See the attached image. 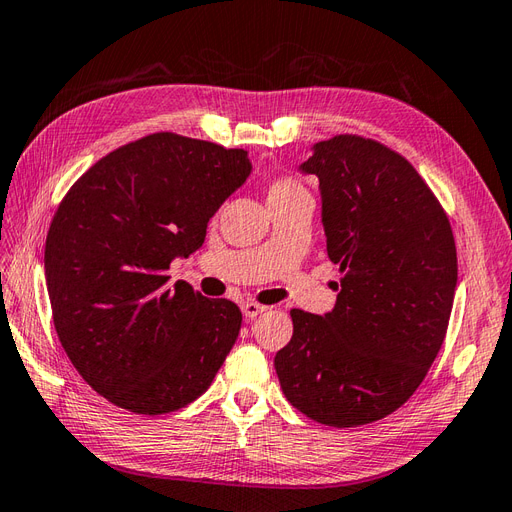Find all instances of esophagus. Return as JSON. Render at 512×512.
<instances>
[{"label":"esophagus","mask_w":512,"mask_h":512,"mask_svg":"<svg viewBox=\"0 0 512 512\" xmlns=\"http://www.w3.org/2000/svg\"><path fill=\"white\" fill-rule=\"evenodd\" d=\"M241 309H243L245 320H250V318H256V316L262 314V312H267V305H260V303H256V301H245V303L241 305Z\"/></svg>","instance_id":"34e87169"}]
</instances>
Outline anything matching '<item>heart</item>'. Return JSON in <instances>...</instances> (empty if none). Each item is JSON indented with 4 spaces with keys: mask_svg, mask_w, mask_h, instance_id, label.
Segmentation results:
<instances>
[{
    "mask_svg": "<svg viewBox=\"0 0 512 512\" xmlns=\"http://www.w3.org/2000/svg\"><path fill=\"white\" fill-rule=\"evenodd\" d=\"M305 188L292 177H280L271 181L269 185V198H280V196H290V194H297V192H303Z\"/></svg>",
    "mask_w": 512,
    "mask_h": 512,
    "instance_id": "heart-1",
    "label": "heart"
}]
</instances>
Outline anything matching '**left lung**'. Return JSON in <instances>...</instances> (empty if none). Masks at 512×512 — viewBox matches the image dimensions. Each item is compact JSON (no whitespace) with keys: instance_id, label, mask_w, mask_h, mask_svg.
<instances>
[{"instance_id":"1","label":"left lung","mask_w":512,"mask_h":512,"mask_svg":"<svg viewBox=\"0 0 512 512\" xmlns=\"http://www.w3.org/2000/svg\"><path fill=\"white\" fill-rule=\"evenodd\" d=\"M301 170L320 181L342 288L327 316L290 309L275 371L312 421L367 425L406 404L442 348L457 286L453 228L416 168L374 138L320 141Z\"/></svg>"}]
</instances>
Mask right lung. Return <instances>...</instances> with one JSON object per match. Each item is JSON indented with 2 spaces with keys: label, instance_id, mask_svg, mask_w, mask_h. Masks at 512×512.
Listing matches in <instances>:
<instances>
[{
  "label": "right lung",
  "instance_id": "obj_1",
  "mask_svg": "<svg viewBox=\"0 0 512 512\" xmlns=\"http://www.w3.org/2000/svg\"><path fill=\"white\" fill-rule=\"evenodd\" d=\"M247 151L156 132L108 153L74 181L44 245L61 346L111 404L166 414L203 395L241 329V309L188 282L168 286L175 256L250 175Z\"/></svg>",
  "mask_w": 512,
  "mask_h": 512
}]
</instances>
